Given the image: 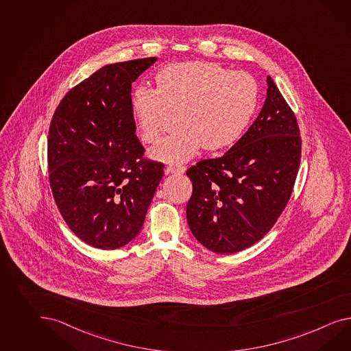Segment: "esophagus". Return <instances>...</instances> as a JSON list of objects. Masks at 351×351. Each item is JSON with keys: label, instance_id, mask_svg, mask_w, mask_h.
I'll return each mask as SVG.
<instances>
[{"label": "esophagus", "instance_id": "esophagus-1", "mask_svg": "<svg viewBox=\"0 0 351 351\" xmlns=\"http://www.w3.org/2000/svg\"><path fill=\"white\" fill-rule=\"evenodd\" d=\"M187 171L186 167L180 165V167H174V165H168L165 168V174H169V173H176V174H183L184 171Z\"/></svg>", "mask_w": 351, "mask_h": 351}]
</instances>
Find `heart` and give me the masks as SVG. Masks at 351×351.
<instances>
[{"mask_svg": "<svg viewBox=\"0 0 351 351\" xmlns=\"http://www.w3.org/2000/svg\"><path fill=\"white\" fill-rule=\"evenodd\" d=\"M156 88L138 85L131 107L147 144L160 138L169 110L180 128L152 150L154 159L189 162L204 146L215 152L242 137L258 106V85L243 71L206 61L171 63L156 73Z\"/></svg>", "mask_w": 351, "mask_h": 351, "instance_id": "1", "label": "heart"}]
</instances>
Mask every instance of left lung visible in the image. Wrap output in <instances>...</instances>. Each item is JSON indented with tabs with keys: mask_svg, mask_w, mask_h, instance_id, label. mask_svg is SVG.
<instances>
[{
	"mask_svg": "<svg viewBox=\"0 0 351 351\" xmlns=\"http://www.w3.org/2000/svg\"><path fill=\"white\" fill-rule=\"evenodd\" d=\"M299 134L294 112L269 76L267 98L248 131L223 156L187 171L193 186L187 221L198 242L229 254L270 232L297 180Z\"/></svg>",
	"mask_w": 351,
	"mask_h": 351,
	"instance_id": "8db88e82",
	"label": "left lung"
}]
</instances>
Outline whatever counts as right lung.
<instances>
[{
    "label": "right lung",
    "mask_w": 351,
    "mask_h": 351,
    "mask_svg": "<svg viewBox=\"0 0 351 351\" xmlns=\"http://www.w3.org/2000/svg\"><path fill=\"white\" fill-rule=\"evenodd\" d=\"M158 58L107 64L60 101L48 132L49 184L63 220L82 242H131L164 174L145 158L131 107L132 82Z\"/></svg>",
    "instance_id": "add662e5"
}]
</instances>
